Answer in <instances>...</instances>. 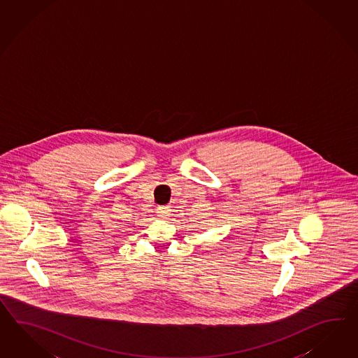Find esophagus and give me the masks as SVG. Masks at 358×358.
<instances>
[{"mask_svg": "<svg viewBox=\"0 0 358 358\" xmlns=\"http://www.w3.org/2000/svg\"><path fill=\"white\" fill-rule=\"evenodd\" d=\"M169 215H171L169 207H159V208H157V216H159L160 219H168Z\"/></svg>", "mask_w": 358, "mask_h": 358, "instance_id": "1", "label": "esophagus"}]
</instances>
